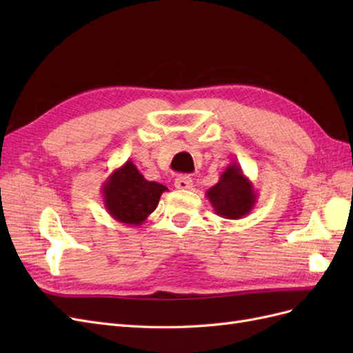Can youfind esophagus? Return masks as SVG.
Here are the masks:
<instances>
[{
  "label": "esophagus",
  "instance_id": "34e87169",
  "mask_svg": "<svg viewBox=\"0 0 353 353\" xmlns=\"http://www.w3.org/2000/svg\"><path fill=\"white\" fill-rule=\"evenodd\" d=\"M193 187V179L188 175H178L175 179V188L178 190H190Z\"/></svg>",
  "mask_w": 353,
  "mask_h": 353
}]
</instances>
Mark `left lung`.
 <instances>
[{
	"label": "left lung",
	"mask_w": 353,
	"mask_h": 353,
	"mask_svg": "<svg viewBox=\"0 0 353 353\" xmlns=\"http://www.w3.org/2000/svg\"><path fill=\"white\" fill-rule=\"evenodd\" d=\"M206 197L216 215L225 219L248 216L258 203V191L244 175L237 162L230 163L218 183L206 191Z\"/></svg>",
	"instance_id": "8db88e82"
}]
</instances>
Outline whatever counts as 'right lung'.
Returning a JSON list of instances; mask_svg holds the SVG:
<instances>
[{
  "mask_svg": "<svg viewBox=\"0 0 353 353\" xmlns=\"http://www.w3.org/2000/svg\"><path fill=\"white\" fill-rule=\"evenodd\" d=\"M165 191L163 184L147 181L132 160L114 169L101 185L104 209L114 221L130 227L144 223Z\"/></svg>",
  "mask_w": 353,
  "mask_h": 353,
  "instance_id": "right-lung-1",
  "label": "right lung"
}]
</instances>
